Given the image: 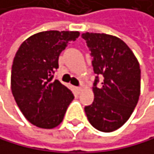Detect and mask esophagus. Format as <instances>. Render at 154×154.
Listing matches in <instances>:
<instances>
[{
    "instance_id": "34e87169",
    "label": "esophagus",
    "mask_w": 154,
    "mask_h": 154,
    "mask_svg": "<svg viewBox=\"0 0 154 154\" xmlns=\"http://www.w3.org/2000/svg\"><path fill=\"white\" fill-rule=\"evenodd\" d=\"M75 92H76V94H80V92H81V91H82V89L80 88V87H76V88H75Z\"/></svg>"
}]
</instances>
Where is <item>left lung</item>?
I'll return each mask as SVG.
<instances>
[{
  "label": "left lung",
  "instance_id": "1",
  "mask_svg": "<svg viewBox=\"0 0 154 154\" xmlns=\"http://www.w3.org/2000/svg\"><path fill=\"white\" fill-rule=\"evenodd\" d=\"M81 37L91 50L94 73L104 76L100 88L96 87V76L92 87L94 100L85 106V112L95 129L113 132L129 120L138 102L139 63L130 48L117 36L85 32Z\"/></svg>",
  "mask_w": 154,
  "mask_h": 154
}]
</instances>
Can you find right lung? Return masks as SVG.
<instances>
[{
    "label": "right lung",
    "instance_id": "add662e5",
    "mask_svg": "<svg viewBox=\"0 0 154 154\" xmlns=\"http://www.w3.org/2000/svg\"><path fill=\"white\" fill-rule=\"evenodd\" d=\"M79 32L47 31L27 38L17 51L11 72V91L23 116L43 129L57 127L74 100L72 91L53 79L59 56Z\"/></svg>",
    "mask_w": 154,
    "mask_h": 154
}]
</instances>
